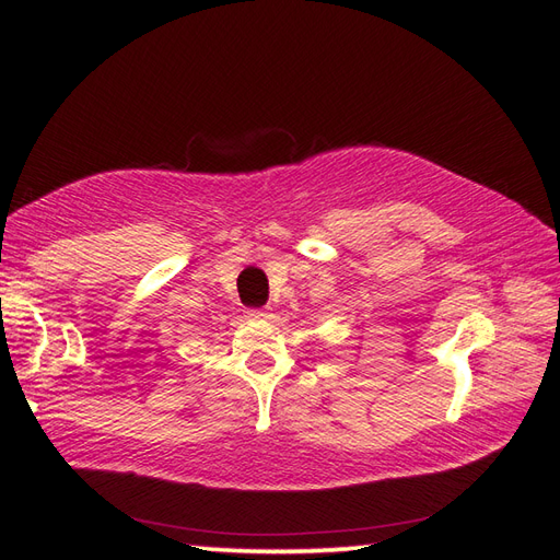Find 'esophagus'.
Returning a JSON list of instances; mask_svg holds the SVG:
<instances>
[{"mask_svg":"<svg viewBox=\"0 0 560 560\" xmlns=\"http://www.w3.org/2000/svg\"><path fill=\"white\" fill-rule=\"evenodd\" d=\"M246 317H248V319H255V322H260V319H267V317H269V312H267V310H246Z\"/></svg>","mask_w":560,"mask_h":560,"instance_id":"1","label":"esophagus"}]
</instances>
